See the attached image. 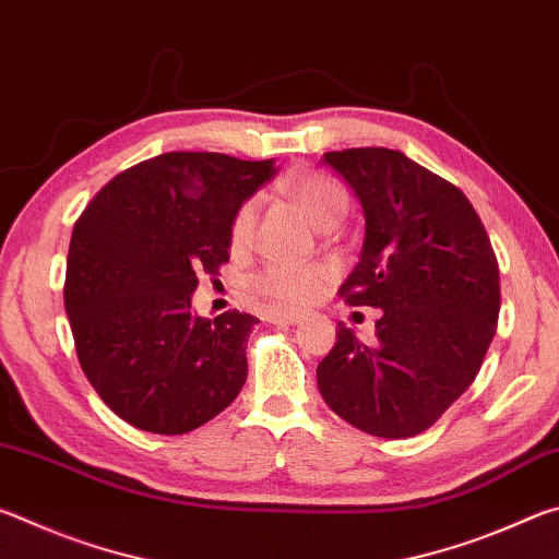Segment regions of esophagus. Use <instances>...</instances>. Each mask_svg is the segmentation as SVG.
Wrapping results in <instances>:
<instances>
[{
    "instance_id": "obj_1",
    "label": "esophagus",
    "mask_w": 559,
    "mask_h": 559,
    "mask_svg": "<svg viewBox=\"0 0 559 559\" xmlns=\"http://www.w3.org/2000/svg\"><path fill=\"white\" fill-rule=\"evenodd\" d=\"M269 320V323H286V325H296L302 320L300 313H296V310H266V316H263Z\"/></svg>"
}]
</instances>
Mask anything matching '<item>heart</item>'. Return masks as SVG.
<instances>
[{
  "instance_id": "b5f03b06",
  "label": "heart",
  "mask_w": 559,
  "mask_h": 559,
  "mask_svg": "<svg viewBox=\"0 0 559 559\" xmlns=\"http://www.w3.org/2000/svg\"><path fill=\"white\" fill-rule=\"evenodd\" d=\"M283 189L298 202L300 210L308 214V219L323 226V229L330 224L343 222L347 212V194L333 177L316 173V169H302V173L290 175L283 182ZM257 216L259 200H246L236 210L229 226V241L234 251H241L251 243ZM325 281L328 271L318 263H266L249 278V288L261 300L286 308H300L318 298Z\"/></svg>"
}]
</instances>
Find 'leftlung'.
<instances>
[{"label":"left lung","mask_w":559,"mask_h":559,"mask_svg":"<svg viewBox=\"0 0 559 559\" xmlns=\"http://www.w3.org/2000/svg\"><path fill=\"white\" fill-rule=\"evenodd\" d=\"M323 159L365 212L362 257L337 296L382 316L372 343L337 323L318 390L359 431L414 437L484 365L500 313L496 251L468 197L400 150L349 147Z\"/></svg>","instance_id":"1"}]
</instances>
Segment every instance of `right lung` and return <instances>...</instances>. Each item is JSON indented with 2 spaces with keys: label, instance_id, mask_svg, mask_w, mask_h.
Returning a JSON list of instances; mask_svg holds the SVG:
<instances>
[{
  "label": "right lung",
  "instance_id": "obj_1",
  "mask_svg": "<svg viewBox=\"0 0 559 559\" xmlns=\"http://www.w3.org/2000/svg\"><path fill=\"white\" fill-rule=\"evenodd\" d=\"M271 175L273 159L165 153L112 177L79 216L66 316L81 370L122 421L175 437L241 392L259 318H200L192 293L229 261L234 214Z\"/></svg>",
  "mask_w": 559,
  "mask_h": 559
}]
</instances>
